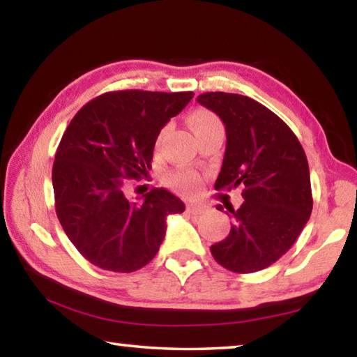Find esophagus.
I'll return each instance as SVG.
<instances>
[{
    "mask_svg": "<svg viewBox=\"0 0 357 357\" xmlns=\"http://www.w3.org/2000/svg\"><path fill=\"white\" fill-rule=\"evenodd\" d=\"M187 211L192 213H201L206 211V204L195 203V201H189V203H187Z\"/></svg>",
    "mask_w": 357,
    "mask_h": 357,
    "instance_id": "esophagus-1",
    "label": "esophagus"
}]
</instances>
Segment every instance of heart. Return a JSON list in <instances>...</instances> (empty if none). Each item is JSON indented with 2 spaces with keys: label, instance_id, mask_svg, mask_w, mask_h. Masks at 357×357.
I'll return each mask as SVG.
<instances>
[{
  "label": "heart",
  "instance_id": "b5f03b06",
  "mask_svg": "<svg viewBox=\"0 0 357 357\" xmlns=\"http://www.w3.org/2000/svg\"><path fill=\"white\" fill-rule=\"evenodd\" d=\"M189 123L193 129V132L198 134L206 128L220 125V120L212 112L206 111V109H197V111H193L190 114ZM168 131H170V126H164L160 129V132L158 134V139H156L158 148L164 144V140L168 135ZM168 183H170V185L174 187V189L193 193L198 190V187L201 184V178L195 172H174L170 174V178H168Z\"/></svg>",
  "mask_w": 357,
  "mask_h": 357
}]
</instances>
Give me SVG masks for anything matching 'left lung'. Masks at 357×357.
I'll return each instance as SVG.
<instances>
[{
    "mask_svg": "<svg viewBox=\"0 0 357 357\" xmlns=\"http://www.w3.org/2000/svg\"><path fill=\"white\" fill-rule=\"evenodd\" d=\"M201 106L226 129V150L217 190L242 185L243 204L228 215L231 231L211 252L234 273H255L290 250L312 212L306 154L296 135L261 102L237 93L207 92ZM222 211V204L217 206Z\"/></svg>",
    "mask_w": 357,
    "mask_h": 357,
    "instance_id": "1",
    "label": "left lung"
}]
</instances>
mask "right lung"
<instances>
[{"label":"right lung","mask_w":357,"mask_h":357,"mask_svg":"<svg viewBox=\"0 0 357 357\" xmlns=\"http://www.w3.org/2000/svg\"><path fill=\"white\" fill-rule=\"evenodd\" d=\"M192 98L193 92H109L70 121L53 165L56 213L90 264L119 273L145 267L164 241L167 217L184 212L165 189L129 199L125 187L146 176L160 129Z\"/></svg>","instance_id":"1"}]
</instances>
